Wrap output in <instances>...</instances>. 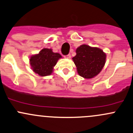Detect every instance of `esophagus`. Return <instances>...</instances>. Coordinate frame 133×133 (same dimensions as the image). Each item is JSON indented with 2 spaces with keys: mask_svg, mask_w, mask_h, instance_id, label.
<instances>
[{
  "mask_svg": "<svg viewBox=\"0 0 133 133\" xmlns=\"http://www.w3.org/2000/svg\"><path fill=\"white\" fill-rule=\"evenodd\" d=\"M70 57H71L70 54H68V55L64 56V58H70Z\"/></svg>",
  "mask_w": 133,
  "mask_h": 133,
  "instance_id": "34e87169",
  "label": "esophagus"
}]
</instances>
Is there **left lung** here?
<instances>
[{
  "mask_svg": "<svg viewBox=\"0 0 133 133\" xmlns=\"http://www.w3.org/2000/svg\"><path fill=\"white\" fill-rule=\"evenodd\" d=\"M72 61L79 76L90 79L101 71L106 62L107 55L101 49L82 44L76 50Z\"/></svg>",
  "mask_w": 133,
  "mask_h": 133,
  "instance_id": "obj_1",
  "label": "left lung"
}]
</instances>
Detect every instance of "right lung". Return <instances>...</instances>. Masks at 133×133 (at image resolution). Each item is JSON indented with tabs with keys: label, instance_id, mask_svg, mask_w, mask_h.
Instances as JSON below:
<instances>
[{
	"label": "right lung",
	"instance_id": "add662e5",
	"mask_svg": "<svg viewBox=\"0 0 133 133\" xmlns=\"http://www.w3.org/2000/svg\"><path fill=\"white\" fill-rule=\"evenodd\" d=\"M60 58L62 56L53 52L51 49L43 48L38 54L30 57V64L35 73L41 76H48L53 72L54 67Z\"/></svg>",
	"mask_w": 133,
	"mask_h": 133
}]
</instances>
